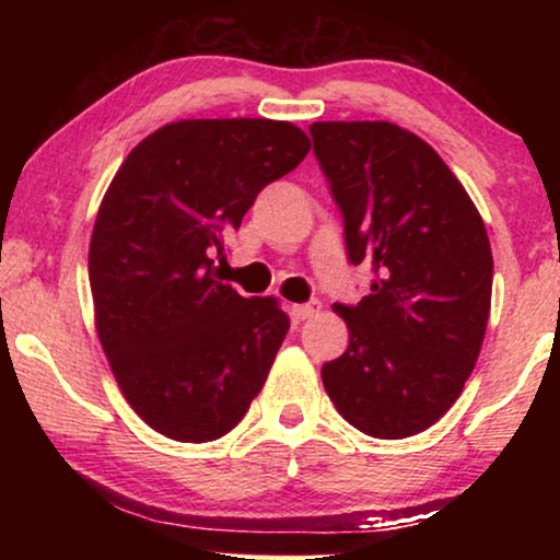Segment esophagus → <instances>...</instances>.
Wrapping results in <instances>:
<instances>
[{
    "label": "esophagus",
    "mask_w": 560,
    "mask_h": 560,
    "mask_svg": "<svg viewBox=\"0 0 560 560\" xmlns=\"http://www.w3.org/2000/svg\"><path fill=\"white\" fill-rule=\"evenodd\" d=\"M318 308H320L318 303H301V305H293V308H290V313H293V318L305 320V318H311L313 313H318Z\"/></svg>",
    "instance_id": "34e87169"
}]
</instances>
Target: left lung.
<instances>
[{
  "instance_id": "1",
  "label": "left lung",
  "mask_w": 560,
  "mask_h": 560,
  "mask_svg": "<svg viewBox=\"0 0 560 560\" xmlns=\"http://www.w3.org/2000/svg\"><path fill=\"white\" fill-rule=\"evenodd\" d=\"M313 150L370 295L334 305L349 347L320 370L343 420L408 439L443 418L477 364L492 249L477 206L439 152L393 121H313Z\"/></svg>"
}]
</instances>
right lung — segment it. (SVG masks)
<instances>
[{
  "label": "right lung",
  "instance_id": "1",
  "mask_svg": "<svg viewBox=\"0 0 560 560\" xmlns=\"http://www.w3.org/2000/svg\"><path fill=\"white\" fill-rule=\"evenodd\" d=\"M308 150L290 121L180 119L106 188L89 247L96 334L121 395L167 439H221L265 385L290 318L221 282L213 255Z\"/></svg>",
  "mask_w": 560,
  "mask_h": 560
}]
</instances>
